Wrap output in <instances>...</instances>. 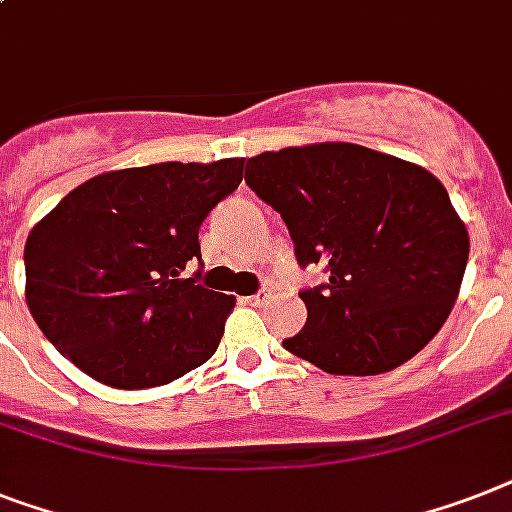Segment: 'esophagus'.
<instances>
[{
	"label": "esophagus",
	"instance_id": "esophagus-1",
	"mask_svg": "<svg viewBox=\"0 0 512 512\" xmlns=\"http://www.w3.org/2000/svg\"><path fill=\"white\" fill-rule=\"evenodd\" d=\"M268 299H270V289H265V286H263V289H260V292H257V294H252V297H249L247 302H249V305L260 307V305H265Z\"/></svg>",
	"mask_w": 512,
	"mask_h": 512
}]
</instances>
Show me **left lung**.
<instances>
[{
    "instance_id": "8db88e82",
    "label": "left lung",
    "mask_w": 512,
    "mask_h": 512,
    "mask_svg": "<svg viewBox=\"0 0 512 512\" xmlns=\"http://www.w3.org/2000/svg\"><path fill=\"white\" fill-rule=\"evenodd\" d=\"M244 181L281 215L307 323L284 347L336 376L400 368L444 326L468 263V231L429 170L360 144H310L249 157Z\"/></svg>"
}]
</instances>
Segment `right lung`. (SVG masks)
I'll return each mask as SVG.
<instances>
[{"mask_svg":"<svg viewBox=\"0 0 512 512\" xmlns=\"http://www.w3.org/2000/svg\"><path fill=\"white\" fill-rule=\"evenodd\" d=\"M242 170L244 160L160 162L70 191L23 255L28 310L57 352L115 389L170 384L207 363L234 297L199 284V226Z\"/></svg>","mask_w":512,"mask_h":512,"instance_id":"right-lung-1","label":"right lung"}]
</instances>
